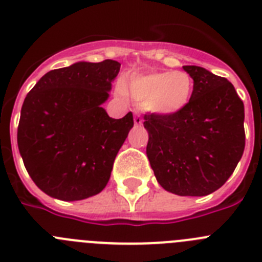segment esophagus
<instances>
[{
  "label": "esophagus",
  "instance_id": "esophagus-1",
  "mask_svg": "<svg viewBox=\"0 0 262 262\" xmlns=\"http://www.w3.org/2000/svg\"><path fill=\"white\" fill-rule=\"evenodd\" d=\"M134 122H135L136 126H140V124L143 123L142 117H140V115H139V114H135V117H134Z\"/></svg>",
  "mask_w": 262,
  "mask_h": 262
}]
</instances>
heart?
Returning a JSON list of instances; mask_svg holds the SVG:
<instances>
[{"label": "heart", "instance_id": "obj_1", "mask_svg": "<svg viewBox=\"0 0 262 262\" xmlns=\"http://www.w3.org/2000/svg\"><path fill=\"white\" fill-rule=\"evenodd\" d=\"M118 92L120 96L128 94L152 114L173 117L190 103L194 81L185 71H155L124 80L118 85Z\"/></svg>", "mask_w": 262, "mask_h": 262}]
</instances>
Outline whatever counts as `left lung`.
Listing matches in <instances>:
<instances>
[{
	"mask_svg": "<svg viewBox=\"0 0 262 262\" xmlns=\"http://www.w3.org/2000/svg\"><path fill=\"white\" fill-rule=\"evenodd\" d=\"M184 71L194 81L190 103L173 117L144 115L147 156L166 191L203 196L223 186L242 159L244 103L227 78L196 66Z\"/></svg>",
	"mask_w": 262,
	"mask_h": 262,
	"instance_id": "left-lung-1",
	"label": "left lung"
}]
</instances>
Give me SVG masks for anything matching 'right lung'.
Here are the masks:
<instances>
[{"label": "right lung", "instance_id": "right-lung-1", "mask_svg": "<svg viewBox=\"0 0 262 262\" xmlns=\"http://www.w3.org/2000/svg\"><path fill=\"white\" fill-rule=\"evenodd\" d=\"M120 64L78 61L46 73L20 110L18 148L27 173L47 195L81 201L101 193L134 126L133 113L102 107Z\"/></svg>", "mask_w": 262, "mask_h": 262}]
</instances>
